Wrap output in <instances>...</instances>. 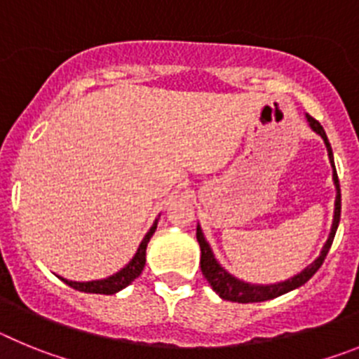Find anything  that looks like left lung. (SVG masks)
<instances>
[{
	"mask_svg": "<svg viewBox=\"0 0 359 359\" xmlns=\"http://www.w3.org/2000/svg\"><path fill=\"white\" fill-rule=\"evenodd\" d=\"M307 116V122H309L311 129L315 133H318L320 136L325 142V147H327L329 160L332 165V180H334L336 185V201H334V219H332L331 233H329L327 243L323 244L322 252L316 261L311 262L304 271H300L294 277L287 278L284 282H278V284H269V286H259V284H248V282H243L239 278H236L233 275H230L223 266L219 264L217 259H215L214 252H212L210 244L207 243L205 236H203L201 226L198 224V230H196V237H198L199 248H201V271L205 275V278L208 280V284L212 286V290L223 298V300H230V302H239V304H250V302H264V300H271L275 297H280V294L287 293L291 290H297V287L304 286L307 280H309L313 275L318 271V268L322 266V262L325 261L327 257L329 248H331L332 241L336 236V228L340 223V212H341V194H340V182H338V174L334 169V158H332V149L331 144L327 140V135L323 131V128L320 126L318 120H315L311 115Z\"/></svg>",
	"mask_w": 359,
	"mask_h": 359,
	"instance_id": "1",
	"label": "left lung"
}]
</instances>
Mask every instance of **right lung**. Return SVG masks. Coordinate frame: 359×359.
<instances>
[{"label":"right lung","instance_id":"1","mask_svg":"<svg viewBox=\"0 0 359 359\" xmlns=\"http://www.w3.org/2000/svg\"><path fill=\"white\" fill-rule=\"evenodd\" d=\"M158 221H154V224L151 226V230L147 231V236L144 237V241L138 246V252L135 253L129 264L126 268H122L118 273L111 275V277L104 278V280H91V282H72V280H62L68 284L69 287L77 291H84V293H97V294H113L116 291L123 290L126 286H129L133 280H135L138 275L142 273V269L145 266V250H147V243L151 241L152 233L156 231Z\"/></svg>","mask_w":359,"mask_h":359}]
</instances>
